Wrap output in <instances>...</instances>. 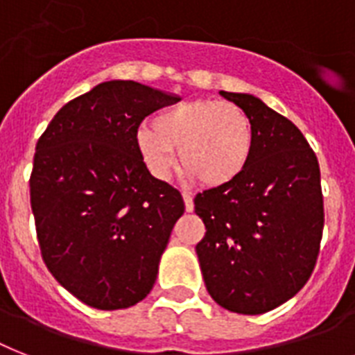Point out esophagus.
<instances>
[{
  "label": "esophagus",
  "instance_id": "obj_1",
  "mask_svg": "<svg viewBox=\"0 0 355 355\" xmlns=\"http://www.w3.org/2000/svg\"><path fill=\"white\" fill-rule=\"evenodd\" d=\"M182 197H184V204H186V211H193V209H195V204H193L191 193L182 191Z\"/></svg>",
  "mask_w": 355,
  "mask_h": 355
}]
</instances>
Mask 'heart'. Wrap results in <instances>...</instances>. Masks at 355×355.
I'll return each mask as SVG.
<instances>
[{
	"instance_id": "1",
	"label": "heart",
	"mask_w": 355,
	"mask_h": 355,
	"mask_svg": "<svg viewBox=\"0 0 355 355\" xmlns=\"http://www.w3.org/2000/svg\"><path fill=\"white\" fill-rule=\"evenodd\" d=\"M137 148L153 177L166 180L178 162L209 187L235 182L252 162L255 128L233 102L186 100L162 109L153 128L137 132Z\"/></svg>"
}]
</instances>
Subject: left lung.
Masks as SVG:
<instances>
[{
    "label": "left lung",
    "mask_w": 355,
    "mask_h": 355,
    "mask_svg": "<svg viewBox=\"0 0 355 355\" xmlns=\"http://www.w3.org/2000/svg\"><path fill=\"white\" fill-rule=\"evenodd\" d=\"M220 94L250 114L255 149L235 182L195 197L206 226L195 250L213 301L259 315L292 299L312 275L324 226L321 171L295 123L253 94Z\"/></svg>",
    "instance_id": "8db88e82"
}]
</instances>
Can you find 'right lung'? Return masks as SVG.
I'll return each mask as SVG.
<instances>
[{
    "mask_svg": "<svg viewBox=\"0 0 355 355\" xmlns=\"http://www.w3.org/2000/svg\"><path fill=\"white\" fill-rule=\"evenodd\" d=\"M178 100L132 80L98 83L37 140L28 182L37 244L54 279L89 306L129 308L157 281L184 200L149 173L137 132Z\"/></svg>",
    "mask_w": 355,
    "mask_h": 355,
    "instance_id": "add662e5",
    "label": "right lung"
}]
</instances>
